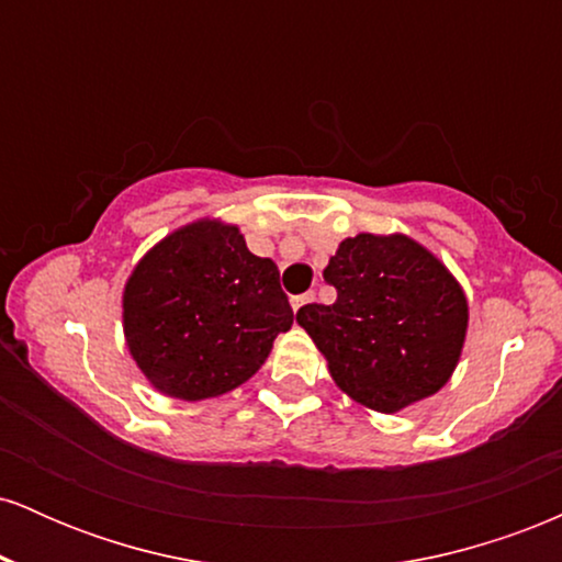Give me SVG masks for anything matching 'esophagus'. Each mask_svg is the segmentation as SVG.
I'll use <instances>...</instances> for the list:
<instances>
[{
  "mask_svg": "<svg viewBox=\"0 0 562 562\" xmlns=\"http://www.w3.org/2000/svg\"><path fill=\"white\" fill-rule=\"evenodd\" d=\"M314 301V293H303V295H293V312H299L301 306H306V303H312Z\"/></svg>",
  "mask_w": 562,
  "mask_h": 562,
  "instance_id": "34e87169",
  "label": "esophagus"
}]
</instances>
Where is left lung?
Segmentation results:
<instances>
[{"mask_svg":"<svg viewBox=\"0 0 562 562\" xmlns=\"http://www.w3.org/2000/svg\"><path fill=\"white\" fill-rule=\"evenodd\" d=\"M335 303H306L299 325L348 396L378 412L420 402L447 383L468 327V303L443 263L402 235H357L322 272Z\"/></svg>","mask_w":562,"mask_h":562,"instance_id":"8db88e82","label":"left lung"}]
</instances>
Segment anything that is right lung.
<instances>
[{
    "label": "right lung",
    "mask_w": 562,
    "mask_h": 562,
    "mask_svg": "<svg viewBox=\"0 0 562 562\" xmlns=\"http://www.w3.org/2000/svg\"><path fill=\"white\" fill-rule=\"evenodd\" d=\"M290 325L277 263L218 222L173 232L126 282L128 351L156 389L187 402L245 383Z\"/></svg>",
    "instance_id": "obj_1"
}]
</instances>
